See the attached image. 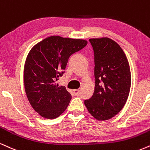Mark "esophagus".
<instances>
[{
  "label": "esophagus",
  "mask_w": 150,
  "mask_h": 150,
  "mask_svg": "<svg viewBox=\"0 0 150 150\" xmlns=\"http://www.w3.org/2000/svg\"><path fill=\"white\" fill-rule=\"evenodd\" d=\"M73 91H74V93H75V94L76 96H78L80 93V89H74Z\"/></svg>",
  "instance_id": "34e87169"
}]
</instances>
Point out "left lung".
<instances>
[{"label": "left lung", "mask_w": 150, "mask_h": 150, "mask_svg": "<svg viewBox=\"0 0 150 150\" xmlns=\"http://www.w3.org/2000/svg\"><path fill=\"white\" fill-rule=\"evenodd\" d=\"M94 54L95 89L84 100L88 111L98 120H107L123 108L131 88L127 58L116 42L108 38L89 39Z\"/></svg>", "instance_id": "8db88e82"}]
</instances>
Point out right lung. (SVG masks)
<instances>
[{
    "mask_svg": "<svg viewBox=\"0 0 150 150\" xmlns=\"http://www.w3.org/2000/svg\"><path fill=\"white\" fill-rule=\"evenodd\" d=\"M87 41L50 36L35 45L27 57L23 80L30 104L42 117L55 119L66 110L71 94L57 83L65 73L68 59Z\"/></svg>",
    "mask_w": 150,
    "mask_h": 150,
    "instance_id": "obj_1",
    "label": "right lung"
}]
</instances>
